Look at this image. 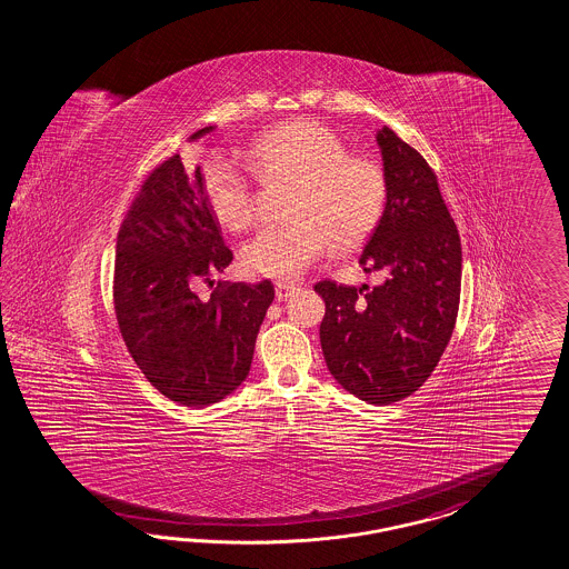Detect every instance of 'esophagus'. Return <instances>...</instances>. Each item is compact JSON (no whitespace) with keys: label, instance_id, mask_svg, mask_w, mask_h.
Here are the masks:
<instances>
[{"label":"esophagus","instance_id":"1","mask_svg":"<svg viewBox=\"0 0 569 569\" xmlns=\"http://www.w3.org/2000/svg\"><path fill=\"white\" fill-rule=\"evenodd\" d=\"M298 290V286L293 281H277L276 296L277 300H288L293 292Z\"/></svg>","mask_w":569,"mask_h":569}]
</instances>
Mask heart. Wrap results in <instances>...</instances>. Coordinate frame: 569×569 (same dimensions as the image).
Masks as SVG:
<instances>
[{"label":"heart","instance_id":"heart-1","mask_svg":"<svg viewBox=\"0 0 569 569\" xmlns=\"http://www.w3.org/2000/svg\"><path fill=\"white\" fill-rule=\"evenodd\" d=\"M246 163L264 188H288L281 216L288 221L262 230L242 248V267L254 276H300L329 246L338 257L356 252L379 228L389 200V178L370 157L350 154L348 144L321 122L293 120L250 142ZM209 211L228 233L254 221V188L223 157L202 169Z\"/></svg>","mask_w":569,"mask_h":569}]
</instances>
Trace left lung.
Listing matches in <instances>:
<instances>
[{
	"instance_id": "8db88e82",
	"label": "left lung",
	"mask_w": 569,
	"mask_h": 569,
	"mask_svg": "<svg viewBox=\"0 0 569 569\" xmlns=\"http://www.w3.org/2000/svg\"><path fill=\"white\" fill-rule=\"evenodd\" d=\"M377 142L389 200L358 264L383 271L381 286L323 279L321 348L346 391L375 406L403 400L430 377L460 308V233L427 159L385 126Z\"/></svg>"
}]
</instances>
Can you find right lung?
Listing matches in <instances>:
<instances>
[{
  "mask_svg": "<svg viewBox=\"0 0 569 569\" xmlns=\"http://www.w3.org/2000/svg\"><path fill=\"white\" fill-rule=\"evenodd\" d=\"M202 128L192 139L211 132ZM233 259L209 211L200 166L171 154L147 176L118 231L113 308L126 348L147 381L176 403L223 400L250 370L273 283H217L192 290Z\"/></svg>",
  "mask_w": 569,
  "mask_h": 569,
  "instance_id": "right-lung-1",
  "label": "right lung"
}]
</instances>
